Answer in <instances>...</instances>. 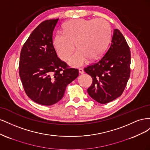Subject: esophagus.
Masks as SVG:
<instances>
[{"label": "esophagus", "mask_w": 150, "mask_h": 150, "mask_svg": "<svg viewBox=\"0 0 150 150\" xmlns=\"http://www.w3.org/2000/svg\"><path fill=\"white\" fill-rule=\"evenodd\" d=\"M79 74H83L84 73V70L83 69H81V68H80V69H79Z\"/></svg>", "instance_id": "esophagus-1"}]
</instances>
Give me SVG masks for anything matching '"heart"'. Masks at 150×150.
Here are the masks:
<instances>
[{"label": "heart", "instance_id": "heart-1", "mask_svg": "<svg viewBox=\"0 0 150 150\" xmlns=\"http://www.w3.org/2000/svg\"><path fill=\"white\" fill-rule=\"evenodd\" d=\"M63 32L54 37V46L62 61H67L76 48L78 49L69 60L72 67H78L88 63L89 59L96 61L100 58L110 41V24L103 19L86 20L76 19L66 22Z\"/></svg>", "mask_w": 150, "mask_h": 150}]
</instances>
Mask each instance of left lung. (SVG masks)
<instances>
[{"label":"left lung","instance_id":"obj_1","mask_svg":"<svg viewBox=\"0 0 150 150\" xmlns=\"http://www.w3.org/2000/svg\"><path fill=\"white\" fill-rule=\"evenodd\" d=\"M131 53L126 39L115 29L111 46L100 60L84 68L92 77V85L88 89L89 96L95 101L106 104L120 97L130 76Z\"/></svg>","mask_w":150,"mask_h":150}]
</instances>
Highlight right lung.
<instances>
[{"mask_svg":"<svg viewBox=\"0 0 150 150\" xmlns=\"http://www.w3.org/2000/svg\"><path fill=\"white\" fill-rule=\"evenodd\" d=\"M59 19L40 23L22 48L19 76L27 95L36 103L52 105L62 98L66 86L79 72L57 57L52 33Z\"/></svg>","mask_w":150,"mask_h":150,"instance_id":"add662e5","label":"right lung"}]
</instances>
